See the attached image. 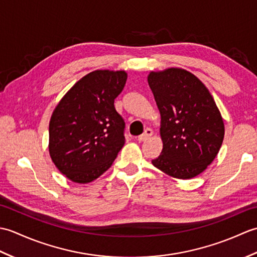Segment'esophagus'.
I'll use <instances>...</instances> for the list:
<instances>
[{"mask_svg":"<svg viewBox=\"0 0 257 257\" xmlns=\"http://www.w3.org/2000/svg\"><path fill=\"white\" fill-rule=\"evenodd\" d=\"M152 134H154V133H152V130L151 129H146L145 130V133L143 134V135H141V136H139V137H138V140L140 141V143H143V141H146V140H148L150 137H151V136H152Z\"/></svg>","mask_w":257,"mask_h":257,"instance_id":"1","label":"esophagus"}]
</instances>
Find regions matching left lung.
I'll use <instances>...</instances> for the list:
<instances>
[{"instance_id":"1","label":"left lung","mask_w":257,"mask_h":257,"mask_svg":"<svg viewBox=\"0 0 257 257\" xmlns=\"http://www.w3.org/2000/svg\"><path fill=\"white\" fill-rule=\"evenodd\" d=\"M148 84L160 111L163 148L152 165L169 177L192 179L211 165L224 139V121L205 85L188 70L150 72Z\"/></svg>"}]
</instances>
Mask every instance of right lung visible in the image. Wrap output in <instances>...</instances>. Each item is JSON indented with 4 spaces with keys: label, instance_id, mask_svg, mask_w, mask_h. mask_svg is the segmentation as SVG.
I'll return each mask as SVG.
<instances>
[{
    "label": "right lung",
    "instance_id": "1",
    "mask_svg": "<svg viewBox=\"0 0 257 257\" xmlns=\"http://www.w3.org/2000/svg\"><path fill=\"white\" fill-rule=\"evenodd\" d=\"M124 70L97 69L80 78L54 109L48 151L75 183H89L111 167L124 145V121L113 102L125 85Z\"/></svg>",
    "mask_w": 257,
    "mask_h": 257
}]
</instances>
